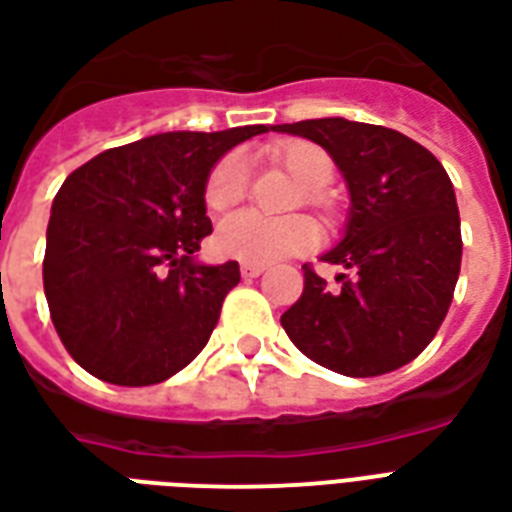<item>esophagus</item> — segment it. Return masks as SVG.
<instances>
[{"mask_svg": "<svg viewBox=\"0 0 512 512\" xmlns=\"http://www.w3.org/2000/svg\"><path fill=\"white\" fill-rule=\"evenodd\" d=\"M264 264H240V275L243 277H259L264 272Z\"/></svg>", "mask_w": 512, "mask_h": 512, "instance_id": "obj_1", "label": "esophagus"}]
</instances>
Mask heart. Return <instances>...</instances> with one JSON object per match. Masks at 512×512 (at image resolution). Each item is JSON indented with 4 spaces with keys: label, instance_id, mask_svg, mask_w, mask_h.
<instances>
[{
    "label": "heart",
    "instance_id": "b5f03b06",
    "mask_svg": "<svg viewBox=\"0 0 512 512\" xmlns=\"http://www.w3.org/2000/svg\"><path fill=\"white\" fill-rule=\"evenodd\" d=\"M272 157L293 176V181L304 189V200L312 205H328L326 189L334 178V162L323 146L312 141H283L272 146ZM248 186V168L240 154H227L216 162V168L205 184V202L211 211H227L235 202L243 200ZM318 227L307 216H285V219H267L256 211L232 213L216 229V245L229 259L245 264H269V261L296 256L310 251L318 243Z\"/></svg>",
    "mask_w": 512,
    "mask_h": 512
}]
</instances>
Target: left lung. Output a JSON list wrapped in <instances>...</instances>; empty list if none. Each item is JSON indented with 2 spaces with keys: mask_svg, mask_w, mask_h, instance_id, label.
<instances>
[{
  "mask_svg": "<svg viewBox=\"0 0 512 512\" xmlns=\"http://www.w3.org/2000/svg\"><path fill=\"white\" fill-rule=\"evenodd\" d=\"M323 146L350 189L344 237L320 259L347 275L328 285L304 264V291L283 312L285 334L318 366L379 376L433 342L462 264L449 173L398 130L344 117L275 125Z\"/></svg>",
  "mask_w": 512,
  "mask_h": 512,
  "instance_id": "1",
  "label": "left lung"
}]
</instances>
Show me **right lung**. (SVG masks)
<instances>
[{
  "label": "right lung",
  "instance_id": "add662e5",
  "mask_svg": "<svg viewBox=\"0 0 512 512\" xmlns=\"http://www.w3.org/2000/svg\"><path fill=\"white\" fill-rule=\"evenodd\" d=\"M269 130L160 133L106 149L63 181L42 280L55 331L87 374L146 387L200 355L240 283L237 261L194 256L213 232L205 184L232 146Z\"/></svg>",
  "mask_w": 512,
  "mask_h": 512
}]
</instances>
